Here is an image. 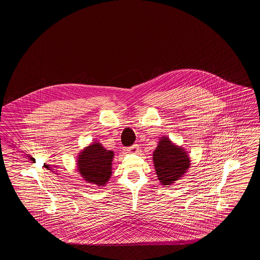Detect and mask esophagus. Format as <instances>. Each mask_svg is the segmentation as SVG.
I'll list each match as a JSON object with an SVG mask.
<instances>
[{
	"mask_svg": "<svg viewBox=\"0 0 260 260\" xmlns=\"http://www.w3.org/2000/svg\"><path fill=\"white\" fill-rule=\"evenodd\" d=\"M127 151L131 152V153H137L139 151V146L136 144V145H133L131 147L127 148Z\"/></svg>",
	"mask_w": 260,
	"mask_h": 260,
	"instance_id": "obj_1",
	"label": "esophagus"
}]
</instances>
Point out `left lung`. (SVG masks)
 <instances>
[{
    "label": "left lung",
    "mask_w": 260,
    "mask_h": 260,
    "mask_svg": "<svg viewBox=\"0 0 260 260\" xmlns=\"http://www.w3.org/2000/svg\"><path fill=\"white\" fill-rule=\"evenodd\" d=\"M153 162L161 185H171L179 180L190 167V158L182 147L176 146L168 137H162L153 152Z\"/></svg>",
    "instance_id": "8db88e82"
}]
</instances>
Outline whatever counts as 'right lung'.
<instances>
[{
	"instance_id": "obj_1",
	"label": "right lung",
	"mask_w": 260,
	"mask_h": 260,
	"mask_svg": "<svg viewBox=\"0 0 260 260\" xmlns=\"http://www.w3.org/2000/svg\"><path fill=\"white\" fill-rule=\"evenodd\" d=\"M113 156V151L107 150L101 143L94 142L79 153L77 158L78 172L87 183L105 186L112 175Z\"/></svg>"
}]
</instances>
